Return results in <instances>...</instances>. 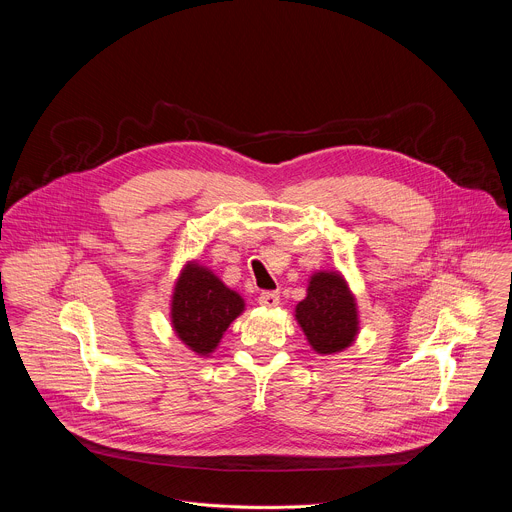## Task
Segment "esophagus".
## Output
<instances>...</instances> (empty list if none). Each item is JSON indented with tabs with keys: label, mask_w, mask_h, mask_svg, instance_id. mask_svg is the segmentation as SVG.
Wrapping results in <instances>:
<instances>
[{
	"label": "esophagus",
	"mask_w": 512,
	"mask_h": 512,
	"mask_svg": "<svg viewBox=\"0 0 512 512\" xmlns=\"http://www.w3.org/2000/svg\"><path fill=\"white\" fill-rule=\"evenodd\" d=\"M259 304L265 308H275V306H279V294L277 291H263V294L259 296Z\"/></svg>",
	"instance_id": "esophagus-1"
}]
</instances>
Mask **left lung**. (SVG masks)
I'll use <instances>...</instances> for the list:
<instances>
[{
  "instance_id": "obj_1",
  "label": "left lung",
  "mask_w": 512,
  "mask_h": 512,
  "mask_svg": "<svg viewBox=\"0 0 512 512\" xmlns=\"http://www.w3.org/2000/svg\"><path fill=\"white\" fill-rule=\"evenodd\" d=\"M296 318L308 342L320 354L350 346L358 328L354 298L338 273L322 271L312 277L308 298L298 304Z\"/></svg>"
}]
</instances>
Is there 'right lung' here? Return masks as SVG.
I'll list each match as a JSON object with an SVG mask.
<instances>
[{
  "mask_svg": "<svg viewBox=\"0 0 512 512\" xmlns=\"http://www.w3.org/2000/svg\"><path fill=\"white\" fill-rule=\"evenodd\" d=\"M243 308L239 294L214 273L192 263L182 271L174 289L172 324L184 344L198 354H208Z\"/></svg>",
  "mask_w": 512,
  "mask_h": 512,
  "instance_id": "add662e5",
  "label": "right lung"
}]
</instances>
